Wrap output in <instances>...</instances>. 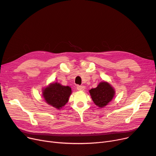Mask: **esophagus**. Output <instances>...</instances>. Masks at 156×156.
Instances as JSON below:
<instances>
[{
    "instance_id": "esophagus-1",
    "label": "esophagus",
    "mask_w": 156,
    "mask_h": 156,
    "mask_svg": "<svg viewBox=\"0 0 156 156\" xmlns=\"http://www.w3.org/2000/svg\"><path fill=\"white\" fill-rule=\"evenodd\" d=\"M85 87L83 85H78L77 86V89L79 91H83L85 90Z\"/></svg>"
}]
</instances>
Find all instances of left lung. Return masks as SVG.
Listing matches in <instances>:
<instances>
[{"mask_svg":"<svg viewBox=\"0 0 156 156\" xmlns=\"http://www.w3.org/2000/svg\"><path fill=\"white\" fill-rule=\"evenodd\" d=\"M89 92L94 102L99 108H103L108 105L115 94L114 89L105 81L101 82L96 88L90 90Z\"/></svg>","mask_w":156,"mask_h":156,"instance_id":"obj_1","label":"left lung"}]
</instances>
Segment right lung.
Returning <instances> with one entry per match:
<instances>
[{
  "mask_svg": "<svg viewBox=\"0 0 156 156\" xmlns=\"http://www.w3.org/2000/svg\"><path fill=\"white\" fill-rule=\"evenodd\" d=\"M71 88L59 83H52L43 90V97L45 102L54 108L60 109L68 102Z\"/></svg>",
  "mask_w": 156,
  "mask_h": 156,
  "instance_id": "obj_1",
  "label": "right lung"
}]
</instances>
